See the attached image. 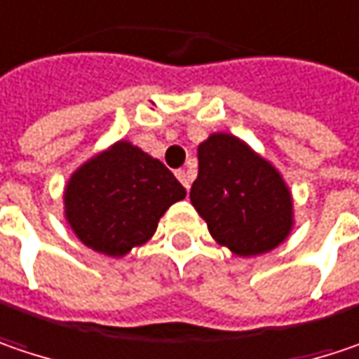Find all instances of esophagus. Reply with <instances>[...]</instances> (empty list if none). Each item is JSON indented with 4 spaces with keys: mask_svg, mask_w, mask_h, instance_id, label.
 Listing matches in <instances>:
<instances>
[{
    "mask_svg": "<svg viewBox=\"0 0 359 359\" xmlns=\"http://www.w3.org/2000/svg\"><path fill=\"white\" fill-rule=\"evenodd\" d=\"M177 179L182 182V187H184V189H191V182H193V175H191L189 170H184V168L177 170Z\"/></svg>",
    "mask_w": 359,
    "mask_h": 359,
    "instance_id": "34e87169",
    "label": "esophagus"
}]
</instances>
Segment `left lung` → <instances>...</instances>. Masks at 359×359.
<instances>
[{
	"label": "left lung",
	"instance_id": "1",
	"mask_svg": "<svg viewBox=\"0 0 359 359\" xmlns=\"http://www.w3.org/2000/svg\"><path fill=\"white\" fill-rule=\"evenodd\" d=\"M191 203L215 242L238 256L266 254L292 229V197L280 172L231 134L199 144Z\"/></svg>",
	"mask_w": 359,
	"mask_h": 359
}]
</instances>
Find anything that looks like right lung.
I'll return each mask as SVG.
<instances>
[{
    "label": "right lung",
    "mask_w": 359,
    "mask_h": 359,
    "mask_svg": "<svg viewBox=\"0 0 359 359\" xmlns=\"http://www.w3.org/2000/svg\"><path fill=\"white\" fill-rule=\"evenodd\" d=\"M184 195L160 160L121 140L71 177L65 215L87 248L119 258L148 242L164 211Z\"/></svg>",
    "instance_id": "obj_1"
}]
</instances>
